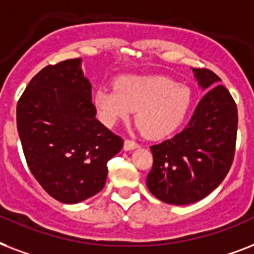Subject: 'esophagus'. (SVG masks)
<instances>
[{
  "label": "esophagus",
  "instance_id": "34e87169",
  "mask_svg": "<svg viewBox=\"0 0 254 254\" xmlns=\"http://www.w3.org/2000/svg\"><path fill=\"white\" fill-rule=\"evenodd\" d=\"M123 147H125L126 151H131V149L137 148V147H139V144H137V143H135V141L129 140V139H126L125 145H123Z\"/></svg>",
  "mask_w": 254,
  "mask_h": 254
}]
</instances>
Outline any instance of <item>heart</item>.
<instances>
[{
    "instance_id": "1",
    "label": "heart",
    "mask_w": 254,
    "mask_h": 254,
    "mask_svg": "<svg viewBox=\"0 0 254 254\" xmlns=\"http://www.w3.org/2000/svg\"><path fill=\"white\" fill-rule=\"evenodd\" d=\"M94 105L106 125L113 126L136 110L135 121L149 139H162L179 128L190 105V88L158 75H125L115 87L100 86Z\"/></svg>"
}]
</instances>
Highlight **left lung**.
I'll return each mask as SVG.
<instances>
[{
    "label": "left lung",
    "instance_id": "left-lung-1",
    "mask_svg": "<svg viewBox=\"0 0 254 254\" xmlns=\"http://www.w3.org/2000/svg\"><path fill=\"white\" fill-rule=\"evenodd\" d=\"M202 90L182 132L151 145L154 155L147 187L159 200L187 205L216 190L229 172L237 136V106L220 78L208 68H192Z\"/></svg>",
    "mask_w": 254,
    "mask_h": 254
}]
</instances>
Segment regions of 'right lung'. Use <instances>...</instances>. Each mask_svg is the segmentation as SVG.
<instances>
[{
	"instance_id": "right-lung-1",
	"label": "right lung",
	"mask_w": 254,
	"mask_h": 254,
	"mask_svg": "<svg viewBox=\"0 0 254 254\" xmlns=\"http://www.w3.org/2000/svg\"><path fill=\"white\" fill-rule=\"evenodd\" d=\"M82 60L49 64L17 103V128L31 174L52 197L76 204L103 190L123 139L95 118Z\"/></svg>"
}]
</instances>
